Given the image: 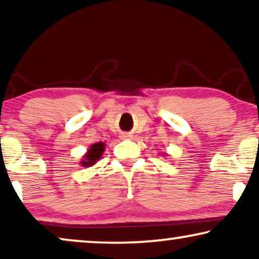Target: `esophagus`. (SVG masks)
<instances>
[{
	"label": "esophagus",
	"mask_w": 259,
	"mask_h": 259,
	"mask_svg": "<svg viewBox=\"0 0 259 259\" xmlns=\"http://www.w3.org/2000/svg\"><path fill=\"white\" fill-rule=\"evenodd\" d=\"M130 138H131V136H130V134H127V133H123L122 136H121V139H123V140L130 139Z\"/></svg>",
	"instance_id": "obj_1"
}]
</instances>
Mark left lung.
Here are the masks:
<instances>
[{"label":"left lung","instance_id":"8db88e82","mask_svg":"<svg viewBox=\"0 0 259 259\" xmlns=\"http://www.w3.org/2000/svg\"><path fill=\"white\" fill-rule=\"evenodd\" d=\"M165 154H166V153H161V155H164V157H165Z\"/></svg>","mask_w":259,"mask_h":259}]
</instances>
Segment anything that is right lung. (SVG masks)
Segmentation results:
<instances>
[{
    "label": "right lung",
    "mask_w": 259,
    "mask_h": 259,
    "mask_svg": "<svg viewBox=\"0 0 259 259\" xmlns=\"http://www.w3.org/2000/svg\"><path fill=\"white\" fill-rule=\"evenodd\" d=\"M105 147L106 145L102 141L91 145V147L87 150L86 154L80 160V165L83 166V167H91V166L97 164V161L100 160L102 154H104Z\"/></svg>",
    "instance_id": "obj_1"
}]
</instances>
